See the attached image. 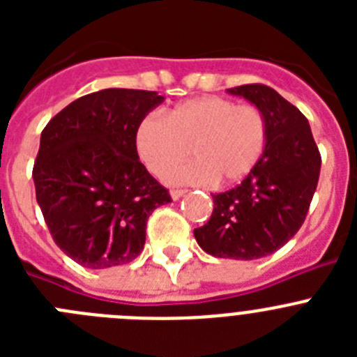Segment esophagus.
Masks as SVG:
<instances>
[{
    "instance_id": "1",
    "label": "esophagus",
    "mask_w": 357,
    "mask_h": 357,
    "mask_svg": "<svg viewBox=\"0 0 357 357\" xmlns=\"http://www.w3.org/2000/svg\"><path fill=\"white\" fill-rule=\"evenodd\" d=\"M169 195H172L173 200H178V198L184 197L185 191H184V189H172V191H169Z\"/></svg>"
}]
</instances>
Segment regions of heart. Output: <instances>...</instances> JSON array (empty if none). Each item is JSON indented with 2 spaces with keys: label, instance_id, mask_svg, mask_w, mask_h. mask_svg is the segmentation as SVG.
I'll list each match as a JSON object with an SVG mask.
<instances>
[{
  "label": "heart",
  "instance_id": "1",
  "mask_svg": "<svg viewBox=\"0 0 357 357\" xmlns=\"http://www.w3.org/2000/svg\"><path fill=\"white\" fill-rule=\"evenodd\" d=\"M268 123L255 105L204 96L176 105L164 118L150 112L135 128V148L153 175L166 176L193 150L198 160L172 175L181 184H234L263 157Z\"/></svg>",
  "mask_w": 357,
  "mask_h": 357
}]
</instances>
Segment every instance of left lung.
Here are the masks:
<instances>
[{"instance_id": "8db88e82", "label": "left lung", "mask_w": 357, "mask_h": 357, "mask_svg": "<svg viewBox=\"0 0 357 357\" xmlns=\"http://www.w3.org/2000/svg\"><path fill=\"white\" fill-rule=\"evenodd\" d=\"M263 110L268 139L263 157L247 178L213 195L209 222L195 229L202 250L225 259H259L298 232L320 176L321 157L307 118L263 84L227 89Z\"/></svg>"}]
</instances>
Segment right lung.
I'll return each mask as SVG.
<instances>
[{"label":"right lung","mask_w":357,"mask_h":357,"mask_svg":"<svg viewBox=\"0 0 357 357\" xmlns=\"http://www.w3.org/2000/svg\"><path fill=\"white\" fill-rule=\"evenodd\" d=\"M162 100L155 91L103 89L44 127L31 173L37 204L56 247L75 263L102 270L134 261L150 214L172 202L135 148V128Z\"/></svg>","instance_id":"1"}]
</instances>
